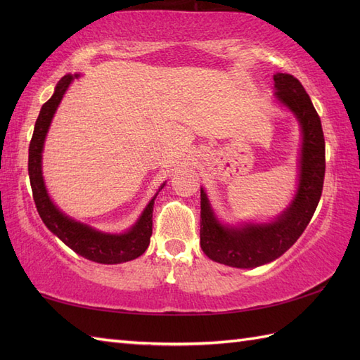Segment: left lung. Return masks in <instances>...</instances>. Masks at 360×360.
<instances>
[{
	"label": "left lung",
	"instance_id": "left-lung-1",
	"mask_svg": "<svg viewBox=\"0 0 360 360\" xmlns=\"http://www.w3.org/2000/svg\"><path fill=\"white\" fill-rule=\"evenodd\" d=\"M275 96L302 125L300 184L292 204L269 224L226 227L219 224L201 188V249L210 259L232 267H257L272 262L300 238L314 215L325 179V137L319 114L303 85L290 74H275Z\"/></svg>",
	"mask_w": 360,
	"mask_h": 360
}]
</instances>
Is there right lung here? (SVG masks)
Listing matches in <instances>:
<instances>
[{
	"label": "right lung",
	"mask_w": 360,
	"mask_h": 360,
	"mask_svg": "<svg viewBox=\"0 0 360 360\" xmlns=\"http://www.w3.org/2000/svg\"><path fill=\"white\" fill-rule=\"evenodd\" d=\"M74 77H79V75H74ZM74 77L72 75H65L57 83L56 93L41 106V111L38 114V119L35 122L32 139H30L29 143L27 164L34 202L38 210V215L43 219L46 227L52 233H56L66 246H70L74 252H77L79 255L91 259V262L102 264L125 263L129 262V259L141 257L148 248L150 236L153 233V205H155L156 196L148 202L141 218L137 219V223L128 232L122 235H110L97 232L89 226L77 223V221L63 215L49 200L43 182L41 151L44 137L46 133H48L53 112H56L60 101L63 98V94L66 93V89Z\"/></svg>",
	"instance_id": "1"
}]
</instances>
